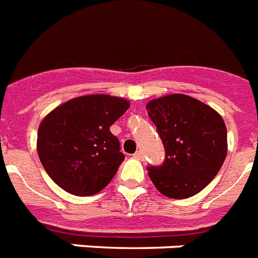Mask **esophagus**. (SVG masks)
<instances>
[{
    "label": "esophagus",
    "mask_w": 258,
    "mask_h": 258,
    "mask_svg": "<svg viewBox=\"0 0 258 258\" xmlns=\"http://www.w3.org/2000/svg\"><path fill=\"white\" fill-rule=\"evenodd\" d=\"M134 158H136V159H138V160H144V153H142V151H137V153L134 154Z\"/></svg>",
    "instance_id": "1"
}]
</instances>
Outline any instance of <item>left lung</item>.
I'll return each instance as SVG.
<instances>
[{
	"instance_id": "left-lung-1",
	"label": "left lung",
	"mask_w": 258,
	"mask_h": 258,
	"mask_svg": "<svg viewBox=\"0 0 258 258\" xmlns=\"http://www.w3.org/2000/svg\"><path fill=\"white\" fill-rule=\"evenodd\" d=\"M146 109L166 150L163 164L147 167L154 185L179 200L201 192L227 154V129L221 114L182 94L154 99Z\"/></svg>"
}]
</instances>
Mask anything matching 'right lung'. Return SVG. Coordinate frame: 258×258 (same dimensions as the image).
<instances>
[{
  "label": "right lung",
  "mask_w": 258,
  "mask_h": 258,
  "mask_svg": "<svg viewBox=\"0 0 258 258\" xmlns=\"http://www.w3.org/2000/svg\"><path fill=\"white\" fill-rule=\"evenodd\" d=\"M109 95L72 99L50 112L37 131V154L57 185L76 196H92L109 184L125 159L109 126L129 108Z\"/></svg>",
  "instance_id": "right-lung-1"
}]
</instances>
